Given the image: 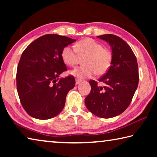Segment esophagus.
I'll use <instances>...</instances> for the list:
<instances>
[{"label": "esophagus", "instance_id": "34e87169", "mask_svg": "<svg viewBox=\"0 0 157 157\" xmlns=\"http://www.w3.org/2000/svg\"><path fill=\"white\" fill-rule=\"evenodd\" d=\"M80 82H81V81L79 80V79H76V80H75V84H76V85H78L79 83H80Z\"/></svg>", "mask_w": 157, "mask_h": 157}]
</instances>
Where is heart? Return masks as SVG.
<instances>
[{"label":"heart","instance_id":"1","mask_svg":"<svg viewBox=\"0 0 157 157\" xmlns=\"http://www.w3.org/2000/svg\"><path fill=\"white\" fill-rule=\"evenodd\" d=\"M78 55L84 56L83 66L71 70L69 74L79 79L102 75L108 70L112 60L110 50L93 39L86 38L77 43L75 47L67 46L62 51L63 62L66 65L73 66L78 63Z\"/></svg>","mask_w":157,"mask_h":157}]
</instances>
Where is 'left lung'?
<instances>
[{
  "label": "left lung",
  "instance_id": "1",
  "mask_svg": "<svg viewBox=\"0 0 157 157\" xmlns=\"http://www.w3.org/2000/svg\"><path fill=\"white\" fill-rule=\"evenodd\" d=\"M98 37L109 44L112 60L107 72L98 80L104 86L89 82L91 90L85 105L96 116L110 118L124 112L131 103L139 84V67L136 56L123 39L111 34Z\"/></svg>",
  "mask_w": 157,
  "mask_h": 157
}]
</instances>
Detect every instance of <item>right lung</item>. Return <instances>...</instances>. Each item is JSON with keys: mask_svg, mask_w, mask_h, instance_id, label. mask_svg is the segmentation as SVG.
Instances as JSON below:
<instances>
[{"mask_svg": "<svg viewBox=\"0 0 157 157\" xmlns=\"http://www.w3.org/2000/svg\"><path fill=\"white\" fill-rule=\"evenodd\" d=\"M76 40L46 34L32 42L21 55L17 73V88L23 107L30 116L47 120L64 107L68 91L75 80L68 76L58 80L67 70L62 58L63 48Z\"/></svg>", "mask_w": 157, "mask_h": 157, "instance_id": "1", "label": "right lung"}]
</instances>
